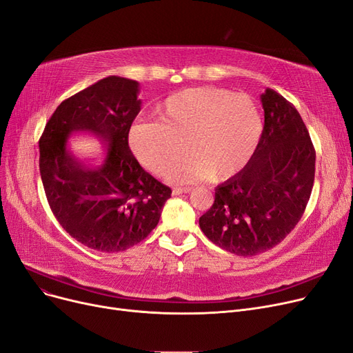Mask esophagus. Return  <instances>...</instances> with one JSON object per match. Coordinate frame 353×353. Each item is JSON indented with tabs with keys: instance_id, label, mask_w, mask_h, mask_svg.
<instances>
[{
	"instance_id": "obj_1",
	"label": "esophagus",
	"mask_w": 353,
	"mask_h": 353,
	"mask_svg": "<svg viewBox=\"0 0 353 353\" xmlns=\"http://www.w3.org/2000/svg\"><path fill=\"white\" fill-rule=\"evenodd\" d=\"M192 190V188H174L173 189V194H183V193H189Z\"/></svg>"
}]
</instances>
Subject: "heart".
Here are the masks:
<instances>
[{
    "instance_id": "1",
    "label": "heart",
    "mask_w": 353,
    "mask_h": 353,
    "mask_svg": "<svg viewBox=\"0 0 353 353\" xmlns=\"http://www.w3.org/2000/svg\"><path fill=\"white\" fill-rule=\"evenodd\" d=\"M157 121H137L128 132L131 152L145 170L170 172L174 183L205 177L212 183L241 174L254 159L263 122L254 101L216 86L180 90L156 108Z\"/></svg>"
}]
</instances>
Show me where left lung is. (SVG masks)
Returning <instances> with one entry per match:
<instances>
[{
    "label": "left lung",
    "instance_id": "left-lung-1",
    "mask_svg": "<svg viewBox=\"0 0 353 353\" xmlns=\"http://www.w3.org/2000/svg\"><path fill=\"white\" fill-rule=\"evenodd\" d=\"M264 130L254 159L214 189L202 232L239 256L265 252L294 229L314 181L316 151L297 110L272 89L261 95Z\"/></svg>",
    "mask_w": 353,
    "mask_h": 353
}]
</instances>
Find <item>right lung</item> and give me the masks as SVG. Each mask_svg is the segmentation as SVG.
<instances>
[{
	"label": "right lung",
	"mask_w": 353,
	"mask_h": 353,
	"mask_svg": "<svg viewBox=\"0 0 353 353\" xmlns=\"http://www.w3.org/2000/svg\"><path fill=\"white\" fill-rule=\"evenodd\" d=\"M137 81L108 76L60 103L39 141L40 174L49 205L65 231L101 252L125 251L160 221L172 189L132 156L128 132L141 111ZM97 136L100 150L81 158L73 133Z\"/></svg>",
	"instance_id": "add662e5"
}]
</instances>
